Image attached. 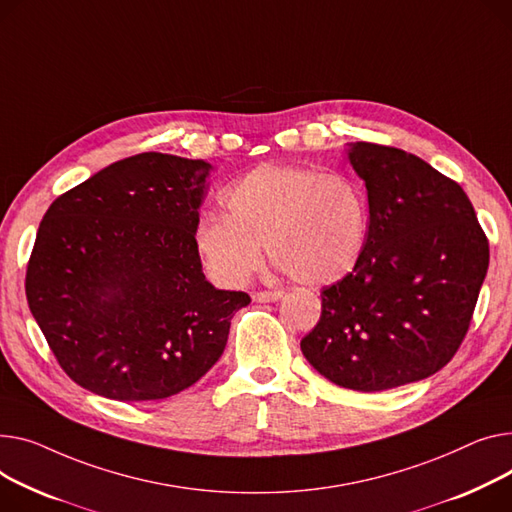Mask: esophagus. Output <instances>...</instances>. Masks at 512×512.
<instances>
[{"label": "esophagus", "instance_id": "obj_1", "mask_svg": "<svg viewBox=\"0 0 512 512\" xmlns=\"http://www.w3.org/2000/svg\"><path fill=\"white\" fill-rule=\"evenodd\" d=\"M284 296L282 290H261V292H255L253 298L257 302H274V300H280Z\"/></svg>", "mask_w": 512, "mask_h": 512}]
</instances>
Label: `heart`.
I'll list each match as a JSON object with an SVG mask.
<instances>
[{
	"instance_id": "obj_1",
	"label": "heart",
	"mask_w": 512,
	"mask_h": 512,
	"mask_svg": "<svg viewBox=\"0 0 512 512\" xmlns=\"http://www.w3.org/2000/svg\"><path fill=\"white\" fill-rule=\"evenodd\" d=\"M224 214H203L193 247L222 284L249 280L263 259L306 286L344 280L358 267L370 230L368 199L342 173L311 166L263 164L228 185Z\"/></svg>"
}]
</instances>
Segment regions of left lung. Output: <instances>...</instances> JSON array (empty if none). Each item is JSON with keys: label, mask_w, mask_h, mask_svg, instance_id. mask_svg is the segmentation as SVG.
Instances as JSON below:
<instances>
[{"label": "left lung", "mask_w": 512, "mask_h": 512, "mask_svg": "<svg viewBox=\"0 0 512 512\" xmlns=\"http://www.w3.org/2000/svg\"><path fill=\"white\" fill-rule=\"evenodd\" d=\"M370 230L358 267L321 290V319L300 350L354 391L422 381L457 354L484 284L490 247L465 191L422 158L356 142Z\"/></svg>", "instance_id": "1"}]
</instances>
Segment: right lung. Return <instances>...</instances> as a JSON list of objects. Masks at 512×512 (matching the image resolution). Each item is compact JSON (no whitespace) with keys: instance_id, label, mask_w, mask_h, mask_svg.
Segmentation results:
<instances>
[{"instance_id":"add662e5","label":"right lung","mask_w":512,"mask_h":512,"mask_svg":"<svg viewBox=\"0 0 512 512\" xmlns=\"http://www.w3.org/2000/svg\"><path fill=\"white\" fill-rule=\"evenodd\" d=\"M212 164L119 160L59 195L26 267V300L63 372L117 401L177 395L222 356L247 292L216 290L193 247Z\"/></svg>"}]
</instances>
